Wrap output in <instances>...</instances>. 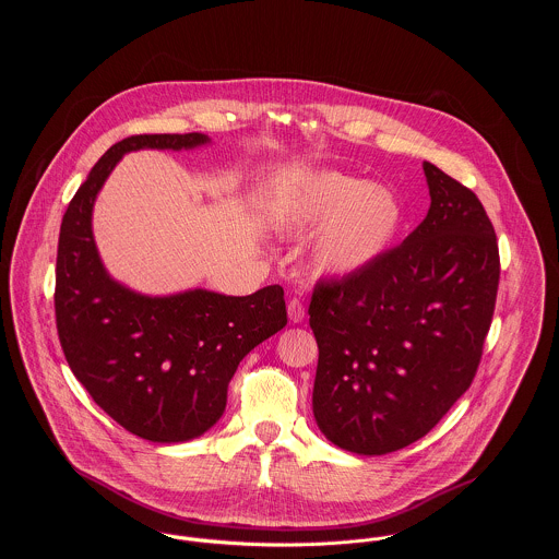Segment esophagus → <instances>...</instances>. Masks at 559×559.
Returning a JSON list of instances; mask_svg holds the SVG:
<instances>
[{"instance_id": "1", "label": "esophagus", "mask_w": 559, "mask_h": 559, "mask_svg": "<svg viewBox=\"0 0 559 559\" xmlns=\"http://www.w3.org/2000/svg\"><path fill=\"white\" fill-rule=\"evenodd\" d=\"M288 319H290V322H301V320L306 319V308H304V304L299 299H290L288 301Z\"/></svg>"}]
</instances>
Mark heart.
I'll use <instances>...</instances> for the list:
<instances>
[{"mask_svg": "<svg viewBox=\"0 0 559 559\" xmlns=\"http://www.w3.org/2000/svg\"><path fill=\"white\" fill-rule=\"evenodd\" d=\"M266 215L284 235L321 226L310 249V269L320 280H344L372 266L404 222L390 187L335 169H301L284 178L269 198Z\"/></svg>", "mask_w": 559, "mask_h": 559, "instance_id": "1", "label": "heart"}]
</instances>
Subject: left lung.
<instances>
[{"instance_id": "1", "label": "left lung", "mask_w": 559, "mask_h": 559, "mask_svg": "<svg viewBox=\"0 0 559 559\" xmlns=\"http://www.w3.org/2000/svg\"><path fill=\"white\" fill-rule=\"evenodd\" d=\"M424 222L366 271L320 282L310 304L319 344L312 394L320 432L383 456L428 435L478 370L499 251L476 193L424 160Z\"/></svg>"}]
</instances>
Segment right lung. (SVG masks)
Masks as SVG:
<instances>
[{"label": "right lung", "mask_w": 559, "mask_h": 559, "mask_svg": "<svg viewBox=\"0 0 559 559\" xmlns=\"http://www.w3.org/2000/svg\"><path fill=\"white\" fill-rule=\"evenodd\" d=\"M206 144L204 133L114 144L90 169L60 228L56 320L67 361L111 419L153 443H185L211 430L242 357L288 322L277 284L247 297L206 288L153 297L114 280L100 260L92 211L118 160Z\"/></svg>", "instance_id": "right-lung-1"}]
</instances>
